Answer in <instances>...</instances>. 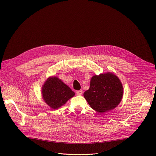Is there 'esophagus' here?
Wrapping results in <instances>:
<instances>
[{
	"instance_id": "34e87169",
	"label": "esophagus",
	"mask_w": 156,
	"mask_h": 156,
	"mask_svg": "<svg viewBox=\"0 0 156 156\" xmlns=\"http://www.w3.org/2000/svg\"><path fill=\"white\" fill-rule=\"evenodd\" d=\"M82 93H83L82 90H79V91H76V94H77V95H78V96H81V95L82 94Z\"/></svg>"
}]
</instances>
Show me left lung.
I'll list each match as a JSON object with an SVG mask.
<instances>
[{
	"instance_id": "obj_1",
	"label": "left lung",
	"mask_w": 156,
	"mask_h": 156,
	"mask_svg": "<svg viewBox=\"0 0 156 156\" xmlns=\"http://www.w3.org/2000/svg\"><path fill=\"white\" fill-rule=\"evenodd\" d=\"M123 95L122 82L112 72L94 75L91 78L90 89L83 94L90 107L99 113H105L117 107Z\"/></svg>"
}]
</instances>
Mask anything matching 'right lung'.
Segmentation results:
<instances>
[{
  "label": "right lung",
  "instance_id": "add662e5",
  "mask_svg": "<svg viewBox=\"0 0 156 156\" xmlns=\"http://www.w3.org/2000/svg\"><path fill=\"white\" fill-rule=\"evenodd\" d=\"M42 96L51 108L55 110L66 104L75 93L57 76H50L42 86Z\"/></svg>",
  "mask_w": 156,
  "mask_h": 156
}]
</instances>
